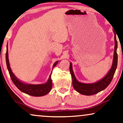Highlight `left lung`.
I'll return each instance as SVG.
<instances>
[{
	"label": "left lung",
	"instance_id": "obj_1",
	"mask_svg": "<svg viewBox=\"0 0 123 123\" xmlns=\"http://www.w3.org/2000/svg\"><path fill=\"white\" fill-rule=\"evenodd\" d=\"M113 31L114 33L115 46H114L113 63H112L111 67L108 73L103 79L96 81V82L91 83V84L79 82L74 75L73 70H72V63L70 62V71L72 76V85H73L75 90L77 91L80 94L87 96L96 94L106 89L109 85L110 84V83L111 82L112 79L113 78L114 74H115L116 69H117V38H116V33L114 30Z\"/></svg>",
	"mask_w": 123,
	"mask_h": 123
}]
</instances>
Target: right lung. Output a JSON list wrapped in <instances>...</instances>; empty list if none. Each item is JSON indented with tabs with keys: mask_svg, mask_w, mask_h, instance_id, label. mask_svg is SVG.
<instances>
[{
	"mask_svg": "<svg viewBox=\"0 0 123 123\" xmlns=\"http://www.w3.org/2000/svg\"><path fill=\"white\" fill-rule=\"evenodd\" d=\"M6 63L7 68L9 71L10 78H11L12 81L18 89L25 94H27L29 95L33 96H42L46 95L52 89V82L51 79V74H50L49 78L47 81L44 84H38V85H33L29 84L27 83L23 82L19 80L17 77L15 76L13 72H12L11 68L10 67V64L9 61V58H8V44L6 45ZM58 61H56L53 64V68L56 66L57 64L58 63Z\"/></svg>",
	"mask_w": 123,
	"mask_h": 123,
	"instance_id": "1",
	"label": "right lung"
}]
</instances>
